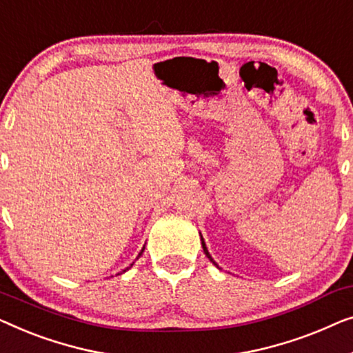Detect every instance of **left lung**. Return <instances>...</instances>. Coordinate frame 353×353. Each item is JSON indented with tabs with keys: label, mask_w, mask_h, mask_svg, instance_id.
Wrapping results in <instances>:
<instances>
[{
	"label": "left lung",
	"mask_w": 353,
	"mask_h": 353,
	"mask_svg": "<svg viewBox=\"0 0 353 353\" xmlns=\"http://www.w3.org/2000/svg\"><path fill=\"white\" fill-rule=\"evenodd\" d=\"M201 245H203V251H205V254L208 256V259H210V261H212V257L210 256V252H208V250H206V245H205V241H203V238H201ZM212 264H216V262L214 261H212ZM217 265V264H216Z\"/></svg>",
	"instance_id": "1"
}]
</instances>
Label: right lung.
<instances>
[{
    "label": "right lung",
    "instance_id": "add662e5",
    "mask_svg": "<svg viewBox=\"0 0 353 353\" xmlns=\"http://www.w3.org/2000/svg\"><path fill=\"white\" fill-rule=\"evenodd\" d=\"M142 252H143V250H142V251H141V254H142ZM141 254H139V256H141ZM131 265H132V264H131ZM123 272H125V270H123Z\"/></svg>",
    "mask_w": 353,
    "mask_h": 353
}]
</instances>
